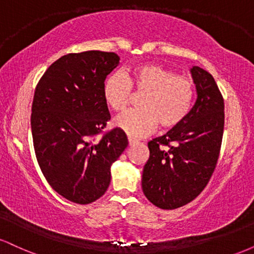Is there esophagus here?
Wrapping results in <instances>:
<instances>
[{"label": "esophagus", "mask_w": 254, "mask_h": 254, "mask_svg": "<svg viewBox=\"0 0 254 254\" xmlns=\"http://www.w3.org/2000/svg\"><path fill=\"white\" fill-rule=\"evenodd\" d=\"M127 139H129V144L130 145H133L135 143H137V139L132 138V137H127Z\"/></svg>", "instance_id": "esophagus-1"}]
</instances>
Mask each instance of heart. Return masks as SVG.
I'll use <instances>...</instances> for the list:
<instances>
[{
  "instance_id": "b5f03b06",
  "label": "heart",
  "mask_w": 254,
  "mask_h": 254,
  "mask_svg": "<svg viewBox=\"0 0 254 254\" xmlns=\"http://www.w3.org/2000/svg\"><path fill=\"white\" fill-rule=\"evenodd\" d=\"M131 88L143 93L141 109L130 110L115 119V125L132 137H142L156 127L172 129L190 113L194 99V84L159 64L147 63L131 72H115L104 83V99L115 111L127 109Z\"/></svg>"
}]
</instances>
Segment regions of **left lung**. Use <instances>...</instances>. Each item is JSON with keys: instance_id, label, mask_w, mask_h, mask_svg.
Listing matches in <instances>:
<instances>
[{"instance_id": "obj_1", "label": "left lung", "mask_w": 254, "mask_h": 254, "mask_svg": "<svg viewBox=\"0 0 254 254\" xmlns=\"http://www.w3.org/2000/svg\"><path fill=\"white\" fill-rule=\"evenodd\" d=\"M197 100L189 116L164 136L148 142L149 159L142 174V190L157 208H180L208 185L222 143L224 101L211 74L191 69Z\"/></svg>"}]
</instances>
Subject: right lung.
I'll return each instance as SVG.
<instances>
[{
    "label": "right lung",
    "instance_id": "add662e5",
    "mask_svg": "<svg viewBox=\"0 0 254 254\" xmlns=\"http://www.w3.org/2000/svg\"><path fill=\"white\" fill-rule=\"evenodd\" d=\"M119 60L115 52L68 54L36 87L31 129L37 161L51 188L70 202L89 204L103 196L111 165L129 144L119 127L94 138L111 119L104 83Z\"/></svg>",
    "mask_w": 254,
    "mask_h": 254
}]
</instances>
